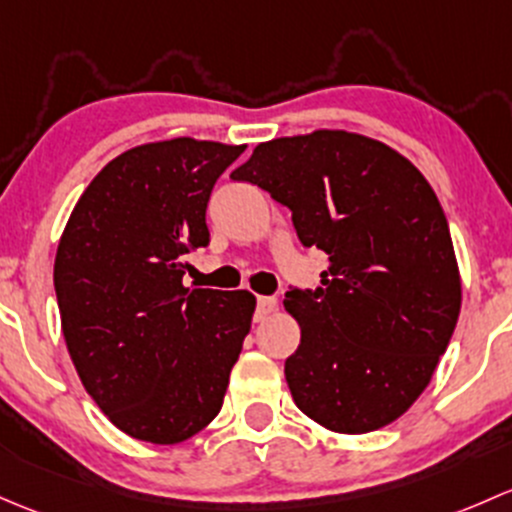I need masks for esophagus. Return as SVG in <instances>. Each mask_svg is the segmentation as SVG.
Masks as SVG:
<instances>
[{"label":"esophagus","mask_w":512,"mask_h":512,"mask_svg":"<svg viewBox=\"0 0 512 512\" xmlns=\"http://www.w3.org/2000/svg\"><path fill=\"white\" fill-rule=\"evenodd\" d=\"M278 310V300L271 298V295H263V298H258V305H256V323H263V320L271 318L273 313Z\"/></svg>","instance_id":"1"}]
</instances>
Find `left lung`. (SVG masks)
Wrapping results in <instances>:
<instances>
[{
	"instance_id": "obj_1",
	"label": "left lung",
	"mask_w": 512,
	"mask_h": 512,
	"mask_svg": "<svg viewBox=\"0 0 512 512\" xmlns=\"http://www.w3.org/2000/svg\"><path fill=\"white\" fill-rule=\"evenodd\" d=\"M231 179L293 212L303 246L330 256L323 286L286 293L300 345L286 382L305 416L337 434L399 419L431 382L461 313L444 209L384 142L315 130L256 145Z\"/></svg>"
}]
</instances>
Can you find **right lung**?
I'll list each match as a JSON object with an SVG mask.
<instances>
[{
	"label": "right lung",
	"instance_id": "1",
	"mask_svg": "<svg viewBox=\"0 0 512 512\" xmlns=\"http://www.w3.org/2000/svg\"><path fill=\"white\" fill-rule=\"evenodd\" d=\"M244 150L194 138L133 147L93 177L61 234L68 355L100 412L138 441L202 431L251 330L249 291L182 283L189 251L209 244V194Z\"/></svg>",
	"mask_w": 512,
	"mask_h": 512
}]
</instances>
